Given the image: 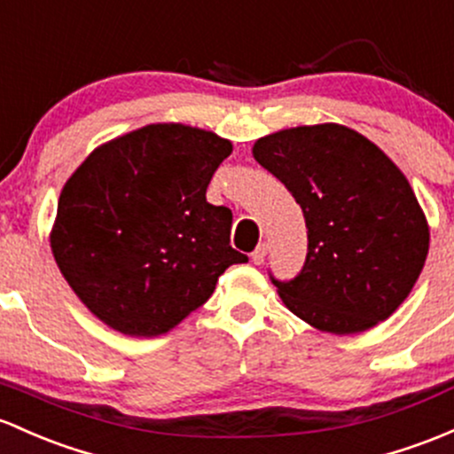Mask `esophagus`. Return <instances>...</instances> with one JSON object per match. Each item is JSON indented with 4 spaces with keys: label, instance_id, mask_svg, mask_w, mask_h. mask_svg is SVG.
<instances>
[{
    "label": "esophagus",
    "instance_id": "obj_1",
    "mask_svg": "<svg viewBox=\"0 0 454 454\" xmlns=\"http://www.w3.org/2000/svg\"><path fill=\"white\" fill-rule=\"evenodd\" d=\"M266 253H268V245H266V242H262V245L257 247L255 251L251 253V260H253V264H257V266H260V264H264V260H266Z\"/></svg>",
    "mask_w": 454,
    "mask_h": 454
}]
</instances>
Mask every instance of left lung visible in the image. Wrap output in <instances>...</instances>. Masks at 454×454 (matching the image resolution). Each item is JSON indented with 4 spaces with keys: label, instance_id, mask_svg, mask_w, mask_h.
<instances>
[{
    "label": "left lung",
    "instance_id": "left-lung-1",
    "mask_svg": "<svg viewBox=\"0 0 454 454\" xmlns=\"http://www.w3.org/2000/svg\"><path fill=\"white\" fill-rule=\"evenodd\" d=\"M253 155L305 216L307 255L294 279L270 281L292 314L335 335L389 318L420 277L428 225L396 164L344 125L264 136Z\"/></svg>",
    "mask_w": 454,
    "mask_h": 454
}]
</instances>
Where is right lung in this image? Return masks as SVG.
<instances>
[{
	"label": "right lung",
	"mask_w": 454,
	"mask_h": 454,
	"mask_svg": "<svg viewBox=\"0 0 454 454\" xmlns=\"http://www.w3.org/2000/svg\"><path fill=\"white\" fill-rule=\"evenodd\" d=\"M231 143L158 123L95 149L65 184L51 251L65 279L112 329L153 338L212 296L248 262L229 245L231 209L206 190Z\"/></svg>",
	"instance_id": "1"
}]
</instances>
